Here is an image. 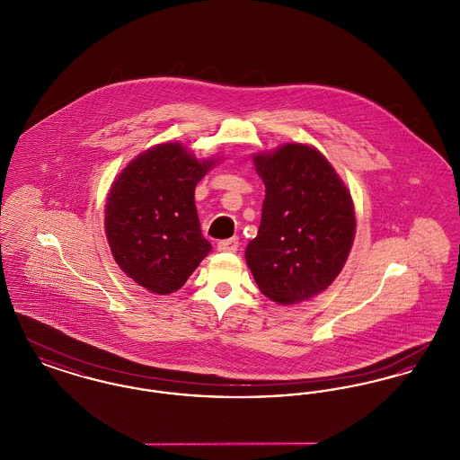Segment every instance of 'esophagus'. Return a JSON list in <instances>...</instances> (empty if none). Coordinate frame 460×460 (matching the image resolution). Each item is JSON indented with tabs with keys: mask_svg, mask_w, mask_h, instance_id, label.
<instances>
[{
	"mask_svg": "<svg viewBox=\"0 0 460 460\" xmlns=\"http://www.w3.org/2000/svg\"><path fill=\"white\" fill-rule=\"evenodd\" d=\"M238 246H240L238 238H229V240L219 241L217 250H219V252H231V253H233V252L238 250Z\"/></svg>",
	"mask_w": 460,
	"mask_h": 460,
	"instance_id": "obj_1",
	"label": "esophagus"
}]
</instances>
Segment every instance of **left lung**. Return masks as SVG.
<instances>
[{
	"label": "left lung",
	"instance_id": "left-lung-1",
	"mask_svg": "<svg viewBox=\"0 0 460 460\" xmlns=\"http://www.w3.org/2000/svg\"><path fill=\"white\" fill-rule=\"evenodd\" d=\"M265 184L259 233L244 259L263 295L298 304L341 272L355 238L350 191L319 150L286 143L253 156Z\"/></svg>",
	"mask_w": 460,
	"mask_h": 460
}]
</instances>
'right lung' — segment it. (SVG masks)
Returning <instances> with one entry per match:
<instances>
[{
  "label": "right lung",
  "instance_id": "1",
  "mask_svg": "<svg viewBox=\"0 0 460 460\" xmlns=\"http://www.w3.org/2000/svg\"><path fill=\"white\" fill-rule=\"evenodd\" d=\"M216 158L198 160L181 143L137 155L110 188L105 233L117 265L156 295L188 281L212 244L199 229L195 188Z\"/></svg>",
  "mask_w": 460,
  "mask_h": 460
}]
</instances>
